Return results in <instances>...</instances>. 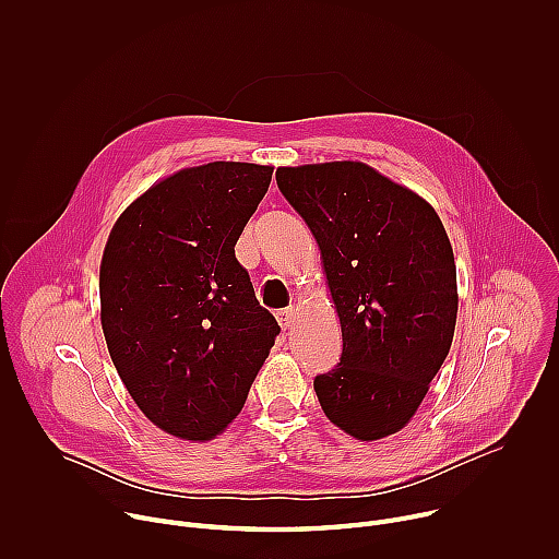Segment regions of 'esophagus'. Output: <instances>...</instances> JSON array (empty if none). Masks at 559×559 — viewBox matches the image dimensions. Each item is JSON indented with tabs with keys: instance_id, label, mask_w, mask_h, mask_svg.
Returning a JSON list of instances; mask_svg holds the SVG:
<instances>
[{
	"instance_id": "esophagus-1",
	"label": "esophagus",
	"mask_w": 559,
	"mask_h": 559,
	"mask_svg": "<svg viewBox=\"0 0 559 559\" xmlns=\"http://www.w3.org/2000/svg\"><path fill=\"white\" fill-rule=\"evenodd\" d=\"M276 321H278V325H281L283 330H292L294 323H296V311H294L292 307L281 309V311L276 313Z\"/></svg>"
}]
</instances>
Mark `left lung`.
<instances>
[{
	"mask_svg": "<svg viewBox=\"0 0 559 559\" xmlns=\"http://www.w3.org/2000/svg\"><path fill=\"white\" fill-rule=\"evenodd\" d=\"M276 183L321 248L341 318V362L313 378L318 403L356 440L401 431L455 330V263L440 216L360 162L278 168Z\"/></svg>",
	"mask_w": 559,
	"mask_h": 559,
	"instance_id": "8db88e82",
	"label": "left lung"
}]
</instances>
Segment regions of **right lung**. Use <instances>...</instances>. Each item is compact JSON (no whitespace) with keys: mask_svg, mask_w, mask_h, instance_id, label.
Wrapping results in <instances>:
<instances>
[{"mask_svg":"<svg viewBox=\"0 0 559 559\" xmlns=\"http://www.w3.org/2000/svg\"><path fill=\"white\" fill-rule=\"evenodd\" d=\"M270 166L214 162L158 181L117 218L102 259L110 358L150 423L212 440L241 414L281 328L234 246Z\"/></svg>","mask_w":559,"mask_h":559,"instance_id":"1","label":"right lung"}]
</instances>
